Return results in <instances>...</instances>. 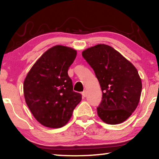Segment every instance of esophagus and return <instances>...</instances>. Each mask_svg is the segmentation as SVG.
<instances>
[{
    "label": "esophagus",
    "mask_w": 159,
    "mask_h": 159,
    "mask_svg": "<svg viewBox=\"0 0 159 159\" xmlns=\"http://www.w3.org/2000/svg\"><path fill=\"white\" fill-rule=\"evenodd\" d=\"M82 95H83V98H85V96H86V91H85V90H84V91H83V92L82 93Z\"/></svg>",
    "instance_id": "34e87169"
}]
</instances>
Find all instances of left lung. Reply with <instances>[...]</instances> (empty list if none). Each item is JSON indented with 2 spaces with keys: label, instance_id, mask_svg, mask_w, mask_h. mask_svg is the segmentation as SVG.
<instances>
[{
  "label": "left lung",
  "instance_id": "obj_1",
  "mask_svg": "<svg viewBox=\"0 0 159 159\" xmlns=\"http://www.w3.org/2000/svg\"><path fill=\"white\" fill-rule=\"evenodd\" d=\"M82 56L95 71L102 91V102L97 108L99 117L111 125L125 121L140 99L142 85L138 70L105 44L88 48Z\"/></svg>",
  "mask_w": 159,
  "mask_h": 159
}]
</instances>
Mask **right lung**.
Masks as SVG:
<instances>
[{
  "label": "right lung",
  "instance_id": "obj_1",
  "mask_svg": "<svg viewBox=\"0 0 159 159\" xmlns=\"http://www.w3.org/2000/svg\"><path fill=\"white\" fill-rule=\"evenodd\" d=\"M76 57V50L71 48H51L34 64L25 80L26 103L35 118L45 127L66 125L81 101V95L73 90L68 75Z\"/></svg>",
  "mask_w": 159,
  "mask_h": 159
}]
</instances>
